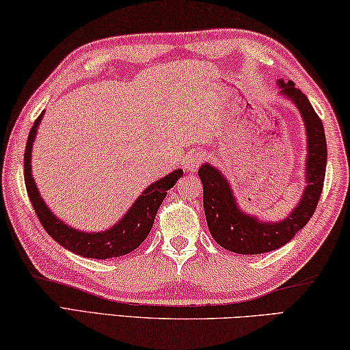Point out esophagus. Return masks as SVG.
Returning a JSON list of instances; mask_svg holds the SVG:
<instances>
[{
    "mask_svg": "<svg viewBox=\"0 0 350 350\" xmlns=\"http://www.w3.org/2000/svg\"><path fill=\"white\" fill-rule=\"evenodd\" d=\"M203 161V154L202 153H196V154H189L185 162H183V167H185L189 173H194V171L199 168L200 162Z\"/></svg>",
    "mask_w": 350,
    "mask_h": 350,
    "instance_id": "esophagus-1",
    "label": "esophagus"
}]
</instances>
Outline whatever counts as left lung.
Instances as JSON below:
<instances>
[{"label":"left lung","instance_id":"1","mask_svg":"<svg viewBox=\"0 0 350 350\" xmlns=\"http://www.w3.org/2000/svg\"><path fill=\"white\" fill-rule=\"evenodd\" d=\"M283 96L292 100L300 111L306 129V187L300 202L288 217L280 221H262L256 215L241 211L230 182L209 163L200 165L199 177L203 185V209L213 239L225 250L236 254H263L278 250L308 224L315 213L326 174L327 147L323 122L310 105L306 94L292 81H277Z\"/></svg>","mask_w":350,"mask_h":350}]
</instances>
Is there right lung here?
Listing matches in <instances>:
<instances>
[{
	"label": "right lung",
	"instance_id": "right-lung-1",
	"mask_svg": "<svg viewBox=\"0 0 350 350\" xmlns=\"http://www.w3.org/2000/svg\"><path fill=\"white\" fill-rule=\"evenodd\" d=\"M42 116L44 111L35 120L29 133L27 144H25L24 180L31 206H33L44 230L47 231L49 236L56 243L87 258L107 260L125 256V254L135 251L147 239L151 226L154 224L159 206L163 202L168 189L176 185L177 179H180L183 171L176 170L173 173L162 177L161 180L151 183L148 188H145L144 193L137 197L124 217L109 230L100 232L78 231L76 228L66 225L64 221L59 220L50 211L46 202L42 200L40 189L36 188L35 179L31 177V148H33L38 125H40Z\"/></svg>",
	"mask_w": 350,
	"mask_h": 350
}]
</instances>
